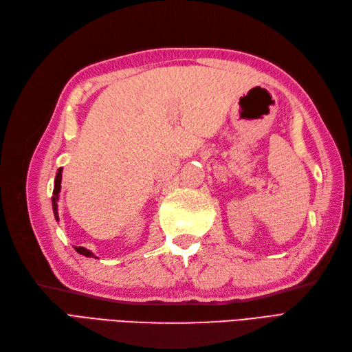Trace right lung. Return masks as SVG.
Here are the masks:
<instances>
[{
    "label": "right lung",
    "mask_w": 352,
    "mask_h": 352,
    "mask_svg": "<svg viewBox=\"0 0 352 352\" xmlns=\"http://www.w3.org/2000/svg\"><path fill=\"white\" fill-rule=\"evenodd\" d=\"M60 182H62V168L58 169V174L55 177V187H53V196H52V208H53V214H55L56 221H59V214H58V199H59V193H60ZM76 251L78 254H83L86 257H94L98 258L92 251H89L85 247H76Z\"/></svg>",
    "instance_id": "1"
}]
</instances>
